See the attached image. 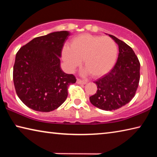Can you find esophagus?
Segmentation results:
<instances>
[{
	"instance_id": "esophagus-1",
	"label": "esophagus",
	"mask_w": 157,
	"mask_h": 157,
	"mask_svg": "<svg viewBox=\"0 0 157 157\" xmlns=\"http://www.w3.org/2000/svg\"><path fill=\"white\" fill-rule=\"evenodd\" d=\"M77 83L79 84H86V82L81 80V79H77Z\"/></svg>"
}]
</instances>
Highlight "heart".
<instances>
[{
    "label": "heart",
    "mask_w": 157,
    "mask_h": 157,
    "mask_svg": "<svg viewBox=\"0 0 157 157\" xmlns=\"http://www.w3.org/2000/svg\"><path fill=\"white\" fill-rule=\"evenodd\" d=\"M62 59L69 71H73L83 60V65L94 78L105 75L116 62L118 47L108 36L82 34L74 36L62 50Z\"/></svg>",
    "instance_id": "heart-1"
}]
</instances>
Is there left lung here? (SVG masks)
I'll return each mask as SVG.
<instances>
[{"label": "left lung", "instance_id": "left-lung-1", "mask_svg": "<svg viewBox=\"0 0 157 157\" xmlns=\"http://www.w3.org/2000/svg\"><path fill=\"white\" fill-rule=\"evenodd\" d=\"M108 35L118 46V60L109 73L94 82L97 92L89 100L100 109L112 111L123 107L134 97L140 79V63L131 47Z\"/></svg>", "mask_w": 157, "mask_h": 157}]
</instances>
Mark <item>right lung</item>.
Here are the masks:
<instances>
[{
    "label": "right lung",
    "mask_w": 157,
    "mask_h": 157,
    "mask_svg": "<svg viewBox=\"0 0 157 157\" xmlns=\"http://www.w3.org/2000/svg\"><path fill=\"white\" fill-rule=\"evenodd\" d=\"M68 31H59L36 37L21 47L16 55L13 80L17 94L34 111L49 112L62 105L68 87L75 76L62 70L60 57Z\"/></svg>",
    "instance_id": "obj_1"
}]
</instances>
